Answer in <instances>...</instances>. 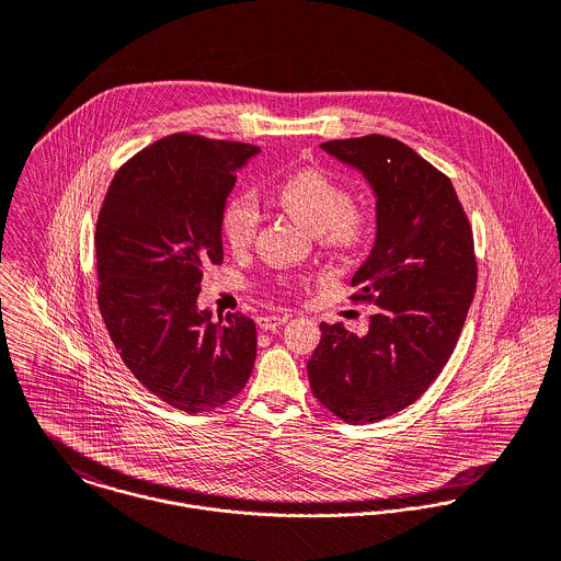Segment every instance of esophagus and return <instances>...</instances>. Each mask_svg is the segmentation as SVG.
Instances as JSON below:
<instances>
[{"label": "esophagus", "mask_w": 561, "mask_h": 561, "mask_svg": "<svg viewBox=\"0 0 561 561\" xmlns=\"http://www.w3.org/2000/svg\"><path fill=\"white\" fill-rule=\"evenodd\" d=\"M287 320H289V316H263V318L256 320V323H259L261 330H276L278 325H283Z\"/></svg>", "instance_id": "obj_1"}]
</instances>
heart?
<instances>
[{"label":"heart","mask_w":561,"mask_h":561,"mask_svg":"<svg viewBox=\"0 0 561 561\" xmlns=\"http://www.w3.org/2000/svg\"><path fill=\"white\" fill-rule=\"evenodd\" d=\"M278 205L307 229L316 231L321 248L334 256H347L374 238L376 211L352 201V192L320 168H305L276 190ZM261 207L254 194L241 192L229 201L222 214V233L236 250H248L261 231Z\"/></svg>","instance_id":"b5f03b06"}]
</instances>
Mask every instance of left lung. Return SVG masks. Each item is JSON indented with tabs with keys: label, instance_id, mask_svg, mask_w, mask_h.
Segmentation results:
<instances>
[{
	"label": "left lung",
	"instance_id": "left-lung-1",
	"mask_svg": "<svg viewBox=\"0 0 561 561\" xmlns=\"http://www.w3.org/2000/svg\"><path fill=\"white\" fill-rule=\"evenodd\" d=\"M321 149L363 170L378 196V238L350 298L378 311L365 336L321 323L307 371L321 405L365 425L419 400L454 354L478 285L473 229L449 176L400 140L371 134Z\"/></svg>",
	"mask_w": 561,
	"mask_h": 561
}]
</instances>
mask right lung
<instances>
[{"label":"right lung","mask_w":561,"mask_h":561,"mask_svg":"<svg viewBox=\"0 0 561 561\" xmlns=\"http://www.w3.org/2000/svg\"><path fill=\"white\" fill-rule=\"evenodd\" d=\"M259 147L172 134L114 174L96 231V302L136 380L187 414L240 396L256 328L241 313L196 309L203 270L222 263V214Z\"/></svg>","instance_id":"right-lung-1"}]
</instances>
